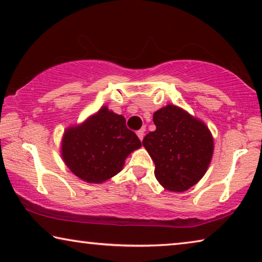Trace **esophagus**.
<instances>
[{
	"label": "esophagus",
	"mask_w": 262,
	"mask_h": 262,
	"mask_svg": "<svg viewBox=\"0 0 262 262\" xmlns=\"http://www.w3.org/2000/svg\"><path fill=\"white\" fill-rule=\"evenodd\" d=\"M144 132H145V128H140V130L137 131V136H138V138L140 140H143L144 138Z\"/></svg>",
	"instance_id": "obj_1"
}]
</instances>
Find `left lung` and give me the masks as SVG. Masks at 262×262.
<instances>
[{"instance_id":"1","label":"left lung","mask_w":262,"mask_h":262,"mask_svg":"<svg viewBox=\"0 0 262 262\" xmlns=\"http://www.w3.org/2000/svg\"><path fill=\"white\" fill-rule=\"evenodd\" d=\"M156 130L143 145L155 162V176L164 188L184 192L203 178L211 163L214 144L208 127L172 104L154 114Z\"/></svg>"}]
</instances>
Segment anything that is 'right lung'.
Here are the masks:
<instances>
[{
  "label": "right lung",
  "mask_w": 262,
  "mask_h": 262,
  "mask_svg": "<svg viewBox=\"0 0 262 262\" xmlns=\"http://www.w3.org/2000/svg\"><path fill=\"white\" fill-rule=\"evenodd\" d=\"M122 115L103 106L80 125L64 132L61 155L70 171L84 182L100 184L117 174L126 157L142 143Z\"/></svg>",
  "instance_id": "add662e5"
}]
</instances>
